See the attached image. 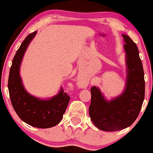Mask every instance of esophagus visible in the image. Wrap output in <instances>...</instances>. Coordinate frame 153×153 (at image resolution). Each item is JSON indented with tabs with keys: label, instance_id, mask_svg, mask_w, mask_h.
Masks as SVG:
<instances>
[{
	"label": "esophagus",
	"instance_id": "1",
	"mask_svg": "<svg viewBox=\"0 0 153 153\" xmlns=\"http://www.w3.org/2000/svg\"><path fill=\"white\" fill-rule=\"evenodd\" d=\"M80 82H81V81H80Z\"/></svg>",
	"mask_w": 153,
	"mask_h": 153
}]
</instances>
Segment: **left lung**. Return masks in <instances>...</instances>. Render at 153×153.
<instances>
[{
  "instance_id": "8db88e82",
  "label": "left lung",
  "mask_w": 153,
  "mask_h": 153,
  "mask_svg": "<svg viewBox=\"0 0 153 153\" xmlns=\"http://www.w3.org/2000/svg\"><path fill=\"white\" fill-rule=\"evenodd\" d=\"M122 36L126 43L124 49L127 64L124 91L108 101L99 88L93 86L91 89L89 116L94 125L103 131H119L131 126L137 118L145 99L144 71L138 48L129 36Z\"/></svg>"
}]
</instances>
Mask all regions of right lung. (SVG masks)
Segmentation results:
<instances>
[{
    "instance_id": "add662e5",
    "label": "right lung",
    "mask_w": 153,
    "mask_h": 153,
    "mask_svg": "<svg viewBox=\"0 0 153 153\" xmlns=\"http://www.w3.org/2000/svg\"><path fill=\"white\" fill-rule=\"evenodd\" d=\"M36 31L26 36L17 50L10 67L8 88L12 106L19 117L26 124L37 128H50L58 124L70 101V96L61 88L56 96L40 99L29 94L24 88L20 77V66L28 45Z\"/></svg>"
}]
</instances>
